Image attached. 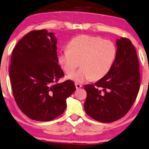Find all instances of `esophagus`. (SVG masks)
Wrapping results in <instances>:
<instances>
[{
	"instance_id": "obj_1",
	"label": "esophagus",
	"mask_w": 149,
	"mask_h": 149,
	"mask_svg": "<svg viewBox=\"0 0 149 149\" xmlns=\"http://www.w3.org/2000/svg\"><path fill=\"white\" fill-rule=\"evenodd\" d=\"M75 85H76V88H77V89H78V88H80L82 86V84H78V83H76V84H75Z\"/></svg>"
}]
</instances>
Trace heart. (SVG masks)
I'll use <instances>...</instances> for the list:
<instances>
[{"instance_id": "1", "label": "heart", "mask_w": 149, "mask_h": 149, "mask_svg": "<svg viewBox=\"0 0 149 149\" xmlns=\"http://www.w3.org/2000/svg\"><path fill=\"white\" fill-rule=\"evenodd\" d=\"M69 49L61 50L58 63L67 74H71L81 62V68L67 78L78 83L91 80H100L108 73L113 66L117 48L112 41L100 37L81 35L73 38Z\"/></svg>"}]
</instances>
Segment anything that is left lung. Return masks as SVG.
Listing matches in <instances>:
<instances>
[{
  "mask_svg": "<svg viewBox=\"0 0 149 149\" xmlns=\"http://www.w3.org/2000/svg\"><path fill=\"white\" fill-rule=\"evenodd\" d=\"M116 47V58L111 71L94 84L84 86L85 112L104 123L116 121L127 113L140 86V65L135 47L126 38L117 39Z\"/></svg>",
  "mask_w": 149,
  "mask_h": 149,
  "instance_id": "obj_1",
  "label": "left lung"
}]
</instances>
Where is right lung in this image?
I'll list each match as a JSON object with an SVG mask.
<instances>
[{
  "label": "right lung",
  "instance_id": "obj_1",
  "mask_svg": "<svg viewBox=\"0 0 149 149\" xmlns=\"http://www.w3.org/2000/svg\"><path fill=\"white\" fill-rule=\"evenodd\" d=\"M57 38L46 29L32 31L13 50L9 77L16 104L30 119L47 122L65 111L67 98L76 90L58 65Z\"/></svg>",
  "mask_w": 149,
  "mask_h": 149
}]
</instances>
